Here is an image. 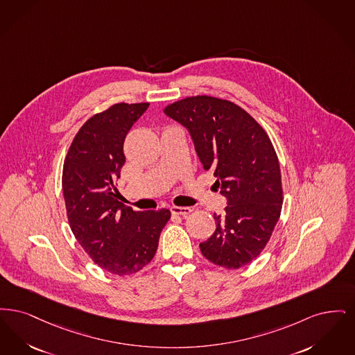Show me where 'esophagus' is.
I'll return each instance as SVG.
<instances>
[{
  "label": "esophagus",
  "instance_id": "34e87169",
  "mask_svg": "<svg viewBox=\"0 0 355 355\" xmlns=\"http://www.w3.org/2000/svg\"><path fill=\"white\" fill-rule=\"evenodd\" d=\"M170 209L173 215H180L183 217L188 216L192 212V209L189 207H171Z\"/></svg>",
  "mask_w": 355,
  "mask_h": 355
}]
</instances>
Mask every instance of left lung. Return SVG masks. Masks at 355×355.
<instances>
[{
  "label": "left lung",
  "instance_id": "8db88e82",
  "mask_svg": "<svg viewBox=\"0 0 355 355\" xmlns=\"http://www.w3.org/2000/svg\"><path fill=\"white\" fill-rule=\"evenodd\" d=\"M184 125L204 170L214 172L227 198L216 231L200 244L202 256L239 269L254 260L269 241L282 208L277 154L268 134L245 110L225 99L189 96L164 108Z\"/></svg>",
  "mask_w": 355,
  "mask_h": 355
}]
</instances>
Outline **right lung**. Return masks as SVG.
<instances>
[{
	"instance_id": "add662e5",
	"label": "right lung",
	"mask_w": 355,
	"mask_h": 355,
	"mask_svg": "<svg viewBox=\"0 0 355 355\" xmlns=\"http://www.w3.org/2000/svg\"><path fill=\"white\" fill-rule=\"evenodd\" d=\"M150 103H116L95 114L73 140L63 164L62 189L70 228L101 268L116 276L139 272L154 259L168 209L134 211L118 200L127 132Z\"/></svg>"
}]
</instances>
